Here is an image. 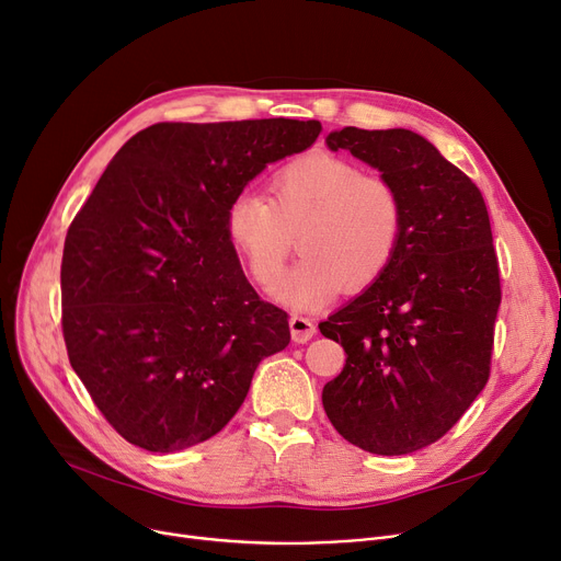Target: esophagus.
Returning a JSON list of instances; mask_svg holds the SVG:
<instances>
[{"label":"esophagus","mask_w":561,"mask_h":561,"mask_svg":"<svg viewBox=\"0 0 561 561\" xmlns=\"http://www.w3.org/2000/svg\"><path fill=\"white\" fill-rule=\"evenodd\" d=\"M290 336H294L296 344H307V341L316 334V323L307 316H290Z\"/></svg>","instance_id":"1"}]
</instances>
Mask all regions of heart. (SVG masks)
I'll use <instances>...</instances> for the list:
<instances>
[{
    "label": "heart",
    "mask_w": 561,
    "mask_h": 561,
    "mask_svg": "<svg viewBox=\"0 0 561 561\" xmlns=\"http://www.w3.org/2000/svg\"><path fill=\"white\" fill-rule=\"evenodd\" d=\"M225 229L250 275L273 286L296 245L302 259L277 288L290 307L311 309L339 288L369 286L392 261L403 229V204L385 176L332 153L313 151L286 162L271 181V202L240 192Z\"/></svg>",
    "instance_id": "obj_1"
}]
</instances>
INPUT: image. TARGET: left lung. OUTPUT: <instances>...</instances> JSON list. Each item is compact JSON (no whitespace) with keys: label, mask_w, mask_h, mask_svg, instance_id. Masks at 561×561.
<instances>
[{"label":"left lung","mask_w":561,"mask_h":561,"mask_svg":"<svg viewBox=\"0 0 561 561\" xmlns=\"http://www.w3.org/2000/svg\"><path fill=\"white\" fill-rule=\"evenodd\" d=\"M325 141L397 187L403 229L382 275L319 323L348 355L323 387V408L351 445L410 454L440 440L491 376L502 288L489 210L417 133L348 126Z\"/></svg>","instance_id":"8db88e82"}]
</instances>
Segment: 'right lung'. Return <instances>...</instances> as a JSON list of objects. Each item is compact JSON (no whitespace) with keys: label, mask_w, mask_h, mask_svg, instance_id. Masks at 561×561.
Wrapping results in <instances>:
<instances>
[{"label":"right lung","mask_w":561,"mask_h":561,"mask_svg":"<svg viewBox=\"0 0 561 561\" xmlns=\"http://www.w3.org/2000/svg\"><path fill=\"white\" fill-rule=\"evenodd\" d=\"M319 121L156 124L124 144L70 222L61 328L70 367L130 445L172 454L220 433L259 362L290 341L225 229L267 162L300 153Z\"/></svg>","instance_id":"add662e5"}]
</instances>
